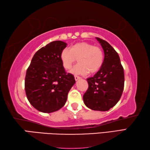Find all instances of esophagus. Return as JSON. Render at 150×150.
Returning a JSON list of instances; mask_svg holds the SVG:
<instances>
[{
    "instance_id": "1",
    "label": "esophagus",
    "mask_w": 150,
    "mask_h": 150,
    "mask_svg": "<svg viewBox=\"0 0 150 150\" xmlns=\"http://www.w3.org/2000/svg\"><path fill=\"white\" fill-rule=\"evenodd\" d=\"M81 79V77H79V76H77V75H75V81H78L79 79Z\"/></svg>"
}]
</instances>
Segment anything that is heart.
Instances as JSON below:
<instances>
[{
	"label": "heart",
	"instance_id": "heart-1",
	"mask_svg": "<svg viewBox=\"0 0 150 150\" xmlns=\"http://www.w3.org/2000/svg\"><path fill=\"white\" fill-rule=\"evenodd\" d=\"M63 67L70 69L78 59L79 63L71 70L75 75H87L88 72H97L102 67L104 61V53L100 47L95 46L87 42L77 43L71 47L64 49L60 54Z\"/></svg>",
	"mask_w": 150,
	"mask_h": 150
}]
</instances>
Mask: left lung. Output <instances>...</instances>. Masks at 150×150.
Segmentation results:
<instances>
[{
  "instance_id": "1",
  "label": "left lung",
  "mask_w": 150,
  "mask_h": 150,
  "mask_svg": "<svg viewBox=\"0 0 150 150\" xmlns=\"http://www.w3.org/2000/svg\"><path fill=\"white\" fill-rule=\"evenodd\" d=\"M96 38L103 47L105 58L99 71L87 79L88 87L83 95V101L92 110L107 111L116 105L122 94L124 69L115 50L105 40Z\"/></svg>"
}]
</instances>
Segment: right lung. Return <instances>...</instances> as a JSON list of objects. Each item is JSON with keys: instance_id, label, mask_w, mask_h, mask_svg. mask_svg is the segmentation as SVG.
Listing matches in <instances>:
<instances>
[{"instance_id": "1", "label": "right lung", "mask_w": 150, "mask_h": 150, "mask_svg": "<svg viewBox=\"0 0 150 150\" xmlns=\"http://www.w3.org/2000/svg\"><path fill=\"white\" fill-rule=\"evenodd\" d=\"M67 47L54 41L35 52L26 71L25 91L30 103L38 110L50 113L62 108L75 83V77L65 72L60 54Z\"/></svg>"}]
</instances>
